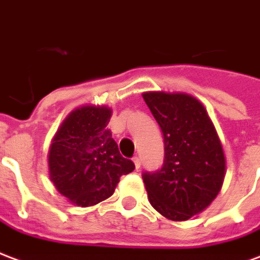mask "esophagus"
Here are the masks:
<instances>
[{"instance_id": "obj_1", "label": "esophagus", "mask_w": 260, "mask_h": 260, "mask_svg": "<svg viewBox=\"0 0 260 260\" xmlns=\"http://www.w3.org/2000/svg\"><path fill=\"white\" fill-rule=\"evenodd\" d=\"M133 162L136 165V169H140V166H141V160H140V158H138V156H134V158H133Z\"/></svg>"}]
</instances>
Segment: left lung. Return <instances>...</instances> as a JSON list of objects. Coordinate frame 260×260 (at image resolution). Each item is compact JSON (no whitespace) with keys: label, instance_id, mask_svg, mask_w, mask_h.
<instances>
[{"label":"left lung","instance_id":"obj_1","mask_svg":"<svg viewBox=\"0 0 260 260\" xmlns=\"http://www.w3.org/2000/svg\"><path fill=\"white\" fill-rule=\"evenodd\" d=\"M143 98L164 133L165 159L143 174L155 210L174 221L201 213L219 194L226 158L205 107L183 92L149 91Z\"/></svg>","mask_w":260,"mask_h":260}]
</instances>
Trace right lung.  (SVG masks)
Wrapping results in <instances>:
<instances>
[{"instance_id":"right-lung-1","label":"right lung","mask_w":260,"mask_h":260,"mask_svg":"<svg viewBox=\"0 0 260 260\" xmlns=\"http://www.w3.org/2000/svg\"><path fill=\"white\" fill-rule=\"evenodd\" d=\"M112 111L86 105L72 111L55 134L48 152L51 181L72 204L95 205L109 198L134 164L123 158L107 127Z\"/></svg>"}]
</instances>
